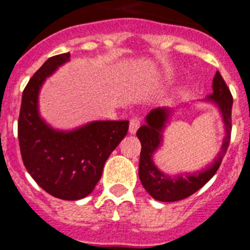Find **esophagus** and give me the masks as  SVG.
Here are the masks:
<instances>
[{
	"label": "esophagus",
	"mask_w": 250,
	"mask_h": 250,
	"mask_svg": "<svg viewBox=\"0 0 250 250\" xmlns=\"http://www.w3.org/2000/svg\"><path fill=\"white\" fill-rule=\"evenodd\" d=\"M140 119H138L137 117H133L130 119V128H128V131H130V133H136V131H137V128L140 127Z\"/></svg>",
	"instance_id": "obj_1"
}]
</instances>
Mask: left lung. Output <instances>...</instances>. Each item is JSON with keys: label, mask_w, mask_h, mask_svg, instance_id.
Returning a JSON list of instances; mask_svg holds the SVG:
<instances>
[{"label": "left lung", "mask_w": 250, "mask_h": 250, "mask_svg": "<svg viewBox=\"0 0 250 250\" xmlns=\"http://www.w3.org/2000/svg\"><path fill=\"white\" fill-rule=\"evenodd\" d=\"M219 107L225 124L226 136L221 146V150L211 165H209L203 171H197L194 174H182L177 176L164 174L160 171L153 163V153L159 148L163 141V130L171 110L167 108H155L146 117V124L137 130V137L141 141L140 167L138 176L146 191L154 199L160 202H176L187 198L194 192L201 189L207 182L211 179L220 167L222 158L226 154L231 140L232 130V98L229 88L222 79L221 74L216 71L212 80V93L207 98Z\"/></svg>", "instance_id": "left-lung-1"}]
</instances>
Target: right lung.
I'll list each match as a JSON object with an SVG mask.
<instances>
[{"mask_svg": "<svg viewBox=\"0 0 250 250\" xmlns=\"http://www.w3.org/2000/svg\"><path fill=\"white\" fill-rule=\"evenodd\" d=\"M69 58V52L51 57L29 80L21 97L18 138L21 159L36 184L56 198L78 201L100 181L105 160L127 133L128 122H93L66 132L41 119L39 91Z\"/></svg>", "mask_w": 250, "mask_h": 250, "instance_id": "obj_1", "label": "right lung"}]
</instances>
